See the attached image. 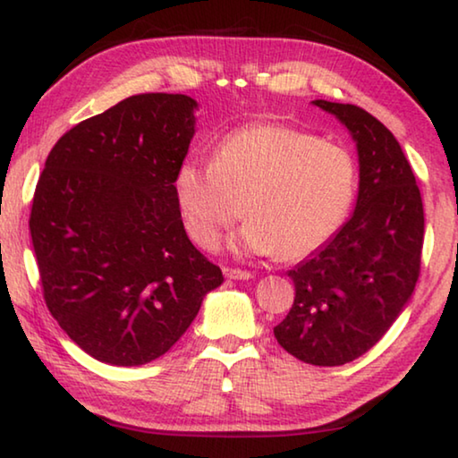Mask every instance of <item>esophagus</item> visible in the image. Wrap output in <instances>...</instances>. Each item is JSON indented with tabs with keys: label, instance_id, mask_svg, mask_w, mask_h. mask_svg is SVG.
<instances>
[{
	"label": "esophagus",
	"instance_id": "esophagus-1",
	"mask_svg": "<svg viewBox=\"0 0 458 458\" xmlns=\"http://www.w3.org/2000/svg\"><path fill=\"white\" fill-rule=\"evenodd\" d=\"M224 275H226V278H232V281H248V278H252V273H248V270L230 267L224 268Z\"/></svg>",
	"mask_w": 458,
	"mask_h": 458
}]
</instances>
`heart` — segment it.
Wrapping results in <instances>:
<instances>
[{
	"label": "heart",
	"instance_id": "obj_1",
	"mask_svg": "<svg viewBox=\"0 0 458 458\" xmlns=\"http://www.w3.org/2000/svg\"><path fill=\"white\" fill-rule=\"evenodd\" d=\"M355 174L344 145L283 123H252L224 135L212 161L183 159L174 185L185 230L199 248L218 246L244 206L238 250L301 260L344 224Z\"/></svg>",
	"mask_w": 458,
	"mask_h": 458
}]
</instances>
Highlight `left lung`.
Returning <instances> with one entry per match:
<instances>
[{
  "label": "left lung",
  "instance_id": "1",
  "mask_svg": "<svg viewBox=\"0 0 458 458\" xmlns=\"http://www.w3.org/2000/svg\"><path fill=\"white\" fill-rule=\"evenodd\" d=\"M313 105L335 114L358 145V204L329 242L289 270L294 303L275 337L301 361L344 366L371 350L412 297L424 210L412 167L390 129L355 105Z\"/></svg>",
  "mask_w": 458,
  "mask_h": 458
}]
</instances>
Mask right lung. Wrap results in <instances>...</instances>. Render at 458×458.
I'll return each instance as SVG.
<instances>
[{"mask_svg": "<svg viewBox=\"0 0 458 458\" xmlns=\"http://www.w3.org/2000/svg\"><path fill=\"white\" fill-rule=\"evenodd\" d=\"M196 100L147 92L66 131L38 180L30 232L48 311L111 366H143L180 339L224 276L185 234L175 169Z\"/></svg>", "mask_w": 458, "mask_h": 458, "instance_id": "right-lung-1", "label": "right lung"}]
</instances>
